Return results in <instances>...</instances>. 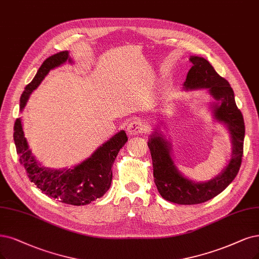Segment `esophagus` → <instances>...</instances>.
Returning <instances> with one entry per match:
<instances>
[{"label":"esophagus","instance_id":"1","mask_svg":"<svg viewBox=\"0 0 259 259\" xmlns=\"http://www.w3.org/2000/svg\"><path fill=\"white\" fill-rule=\"evenodd\" d=\"M146 131H147V124L141 119L131 120L127 124V133L130 137L141 135V133H144Z\"/></svg>","mask_w":259,"mask_h":259}]
</instances>
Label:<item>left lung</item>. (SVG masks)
I'll list each match as a JSON object with an SVG mask.
<instances>
[{"instance_id": "1", "label": "left lung", "mask_w": 259, "mask_h": 259, "mask_svg": "<svg viewBox=\"0 0 259 259\" xmlns=\"http://www.w3.org/2000/svg\"><path fill=\"white\" fill-rule=\"evenodd\" d=\"M192 67L184 83L185 90L207 89L217 100L212 105L213 116L223 122L231 133L232 158L222 173L206 183H195L181 175L170 156V144L157 130L148 141L152 159L155 184L159 193L168 202L178 205L202 204L224 191L237 176L243 155L244 120L237 108L234 91L204 57L191 56Z\"/></svg>"}]
</instances>
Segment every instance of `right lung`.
Listing matches in <instances>:
<instances>
[{
    "label": "right lung",
    "instance_id": "right-lung-1",
    "mask_svg": "<svg viewBox=\"0 0 259 259\" xmlns=\"http://www.w3.org/2000/svg\"><path fill=\"white\" fill-rule=\"evenodd\" d=\"M67 61L71 63L68 51H62L48 57L32 82L25 86L20 98V111L23 110L30 95L38 88L48 72ZM14 141L19 161L24 166L31 183L35 184L47 196L57 199L61 203L84 206L103 196L110 189L111 168L114 160L120 148L126 144L128 138L123 130L119 131L96 149L90 158L71 169H52L38 163L32 151L28 149L21 118H17L15 121Z\"/></svg>",
    "mask_w": 259,
    "mask_h": 259
}]
</instances>
